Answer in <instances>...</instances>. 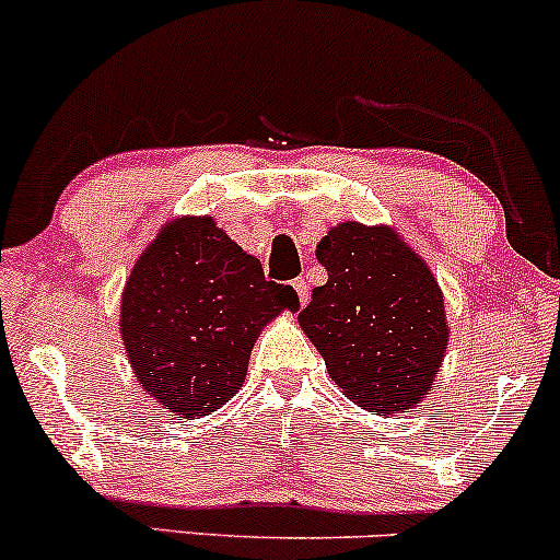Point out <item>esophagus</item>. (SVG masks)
Masks as SVG:
<instances>
[{
    "label": "esophagus",
    "mask_w": 560,
    "mask_h": 560,
    "mask_svg": "<svg viewBox=\"0 0 560 560\" xmlns=\"http://www.w3.org/2000/svg\"><path fill=\"white\" fill-rule=\"evenodd\" d=\"M292 287L298 289L300 305H307V281H305V276H298V279L292 281Z\"/></svg>",
    "instance_id": "1"
}]
</instances>
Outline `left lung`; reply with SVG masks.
I'll list each match as a JSON object with an SVG mask.
<instances>
[{
    "label": "left lung",
    "mask_w": 560,
    "mask_h": 560,
    "mask_svg": "<svg viewBox=\"0 0 560 560\" xmlns=\"http://www.w3.org/2000/svg\"><path fill=\"white\" fill-rule=\"evenodd\" d=\"M329 281L300 326L345 395L371 413L405 410L432 387L445 358L442 292L419 255L387 226L339 223L318 242Z\"/></svg>",
    "instance_id": "obj_1"
}]
</instances>
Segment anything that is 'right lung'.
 I'll return each instance as SVG.
<instances>
[{
  "instance_id": "obj_1",
  "label": "right lung",
  "mask_w": 560,
  "mask_h": 560,
  "mask_svg": "<svg viewBox=\"0 0 560 560\" xmlns=\"http://www.w3.org/2000/svg\"><path fill=\"white\" fill-rule=\"evenodd\" d=\"M298 305L213 218H176L128 276L120 334L147 395L197 419L240 392L260 326Z\"/></svg>"
}]
</instances>
